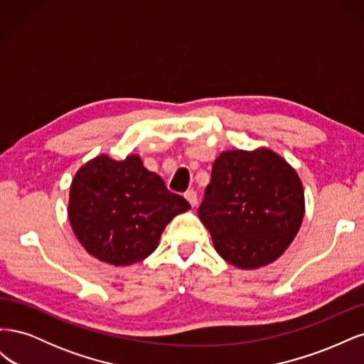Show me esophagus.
Here are the masks:
<instances>
[{
  "label": "esophagus",
  "mask_w": 364,
  "mask_h": 364,
  "mask_svg": "<svg viewBox=\"0 0 364 364\" xmlns=\"http://www.w3.org/2000/svg\"><path fill=\"white\" fill-rule=\"evenodd\" d=\"M185 199L188 200V203H190L191 206H196V205H197V193H196L194 190L186 191V193H185Z\"/></svg>",
  "instance_id": "obj_1"
}]
</instances>
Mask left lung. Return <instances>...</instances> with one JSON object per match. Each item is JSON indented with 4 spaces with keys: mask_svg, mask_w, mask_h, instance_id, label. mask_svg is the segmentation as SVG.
Wrapping results in <instances>:
<instances>
[{
    "mask_svg": "<svg viewBox=\"0 0 364 364\" xmlns=\"http://www.w3.org/2000/svg\"><path fill=\"white\" fill-rule=\"evenodd\" d=\"M304 214L299 174L267 147L220 153L199 208L218 255L241 270L277 261L299 232Z\"/></svg>",
    "mask_w": 364,
    "mask_h": 364,
    "instance_id": "1",
    "label": "left lung"
}]
</instances>
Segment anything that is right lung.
Masks as SVG:
<instances>
[{"instance_id": "right-lung-1", "label": "right lung", "mask_w": 364, "mask_h": 364, "mask_svg": "<svg viewBox=\"0 0 364 364\" xmlns=\"http://www.w3.org/2000/svg\"><path fill=\"white\" fill-rule=\"evenodd\" d=\"M191 209L149 171L139 155L115 161L98 155L77 170L70 186L73 232L94 258L130 266L156 250L171 220Z\"/></svg>"}]
</instances>
